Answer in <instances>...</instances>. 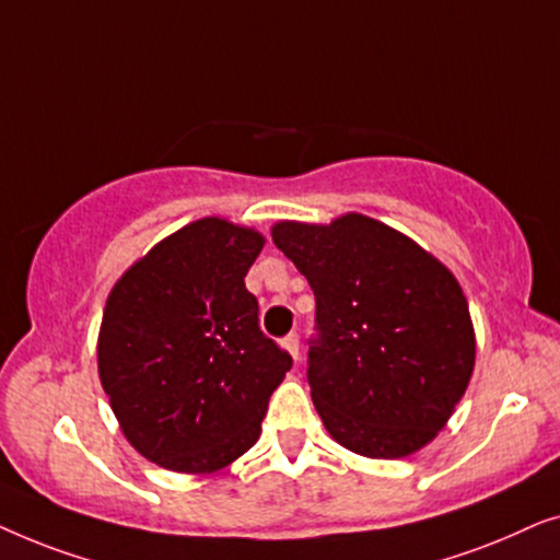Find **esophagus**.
Instances as JSON below:
<instances>
[{"mask_svg":"<svg viewBox=\"0 0 560 560\" xmlns=\"http://www.w3.org/2000/svg\"><path fill=\"white\" fill-rule=\"evenodd\" d=\"M282 347H285L290 351V357H293L295 362H298V357H301V339H298L295 331L288 334L285 339H282Z\"/></svg>","mask_w":560,"mask_h":560,"instance_id":"34e87169","label":"esophagus"}]
</instances>
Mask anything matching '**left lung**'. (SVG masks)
Segmentation results:
<instances>
[{
    "mask_svg": "<svg viewBox=\"0 0 560 560\" xmlns=\"http://www.w3.org/2000/svg\"><path fill=\"white\" fill-rule=\"evenodd\" d=\"M272 242L316 295L308 385L326 431L370 458L423 448L474 370L469 305L454 275L359 213L328 226L282 221Z\"/></svg>",
    "mask_w": 560,
    "mask_h": 560,
    "instance_id": "8db88e82",
    "label": "left lung"
}]
</instances>
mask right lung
Segmentation results:
<instances>
[{"label": "right lung", "instance_id": "1", "mask_svg": "<svg viewBox=\"0 0 560 560\" xmlns=\"http://www.w3.org/2000/svg\"><path fill=\"white\" fill-rule=\"evenodd\" d=\"M262 236L224 219L183 226L121 275L98 377L129 443L173 471H217L255 446L293 357L244 285Z\"/></svg>", "mask_w": 560, "mask_h": 560}]
</instances>
